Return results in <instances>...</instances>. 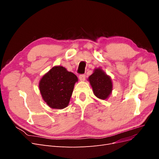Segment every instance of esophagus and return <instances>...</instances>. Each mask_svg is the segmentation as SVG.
<instances>
[{
    "label": "esophagus",
    "mask_w": 159,
    "mask_h": 159,
    "mask_svg": "<svg viewBox=\"0 0 159 159\" xmlns=\"http://www.w3.org/2000/svg\"><path fill=\"white\" fill-rule=\"evenodd\" d=\"M79 79H80V80L81 81H85V75H84V74L80 75V76H79Z\"/></svg>",
    "instance_id": "esophagus-1"
}]
</instances>
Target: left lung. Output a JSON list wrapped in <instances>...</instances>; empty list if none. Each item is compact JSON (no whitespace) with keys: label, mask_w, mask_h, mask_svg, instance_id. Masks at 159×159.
Returning a JSON list of instances; mask_svg holds the SVG:
<instances>
[{"label":"left lung","mask_w":159,"mask_h":159,"mask_svg":"<svg viewBox=\"0 0 159 159\" xmlns=\"http://www.w3.org/2000/svg\"><path fill=\"white\" fill-rule=\"evenodd\" d=\"M88 80L96 97L103 100L108 99L112 93L113 82L111 77L102 68H95Z\"/></svg>","instance_id":"left-lung-1"}]
</instances>
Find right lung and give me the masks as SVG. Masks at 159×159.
<instances>
[{
    "instance_id": "right-lung-1",
    "label": "right lung",
    "mask_w": 159,
    "mask_h": 159,
    "mask_svg": "<svg viewBox=\"0 0 159 159\" xmlns=\"http://www.w3.org/2000/svg\"><path fill=\"white\" fill-rule=\"evenodd\" d=\"M78 78L61 66H54L42 76L39 89L43 100L52 109H62L69 105Z\"/></svg>"
}]
</instances>
